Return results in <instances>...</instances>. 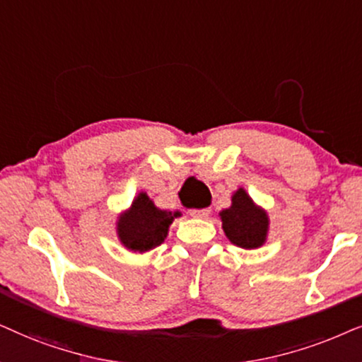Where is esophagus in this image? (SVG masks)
Instances as JSON below:
<instances>
[{
	"mask_svg": "<svg viewBox=\"0 0 362 362\" xmlns=\"http://www.w3.org/2000/svg\"><path fill=\"white\" fill-rule=\"evenodd\" d=\"M189 214L192 216H200V218H204V216L210 215V209H192L189 210Z\"/></svg>",
	"mask_w": 362,
	"mask_h": 362,
	"instance_id": "esophagus-1",
	"label": "esophagus"
}]
</instances>
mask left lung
<instances>
[{
    "instance_id": "1",
    "label": "left lung",
    "mask_w": 362,
    "mask_h": 362,
    "mask_svg": "<svg viewBox=\"0 0 362 362\" xmlns=\"http://www.w3.org/2000/svg\"><path fill=\"white\" fill-rule=\"evenodd\" d=\"M223 230L231 243L242 248H258L264 243L268 231V216L263 210L257 209L247 195L240 189L231 197V206L220 214Z\"/></svg>"
}]
</instances>
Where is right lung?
I'll list each match as a JSON object with an SVG mask.
<instances>
[{
	"label": "right lung",
	"instance_id": "obj_1",
	"mask_svg": "<svg viewBox=\"0 0 362 362\" xmlns=\"http://www.w3.org/2000/svg\"><path fill=\"white\" fill-rule=\"evenodd\" d=\"M178 215V211L170 214L156 209L152 200L141 194L134 200L132 209L120 216L117 225L120 242L134 252H148L165 240L168 225Z\"/></svg>",
	"mask_w": 362,
	"mask_h": 362
}]
</instances>
